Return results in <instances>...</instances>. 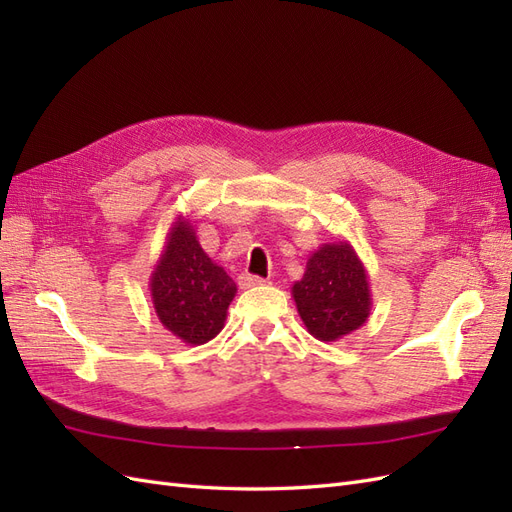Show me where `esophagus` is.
Returning <instances> with one entry per match:
<instances>
[{"label": "esophagus", "instance_id": "1", "mask_svg": "<svg viewBox=\"0 0 512 512\" xmlns=\"http://www.w3.org/2000/svg\"><path fill=\"white\" fill-rule=\"evenodd\" d=\"M265 284V280L258 275H252V273H241L239 275V286L241 288H254V286H262Z\"/></svg>", "mask_w": 512, "mask_h": 512}]
</instances>
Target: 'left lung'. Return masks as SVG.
<instances>
[{"label": "left lung", "instance_id": "left-lung-1", "mask_svg": "<svg viewBox=\"0 0 512 512\" xmlns=\"http://www.w3.org/2000/svg\"><path fill=\"white\" fill-rule=\"evenodd\" d=\"M292 299L309 335L337 342L361 329L371 312V290L361 258L348 241L320 245L309 254Z\"/></svg>", "mask_w": 512, "mask_h": 512}]
</instances>
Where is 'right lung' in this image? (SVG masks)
Segmentation results:
<instances>
[{"label": "right lung", "mask_w": 512, "mask_h": 512, "mask_svg": "<svg viewBox=\"0 0 512 512\" xmlns=\"http://www.w3.org/2000/svg\"><path fill=\"white\" fill-rule=\"evenodd\" d=\"M149 290L162 327L183 344L200 346L224 329L237 284L200 247L192 222L179 215L151 271Z\"/></svg>", "instance_id": "obj_1"}]
</instances>
